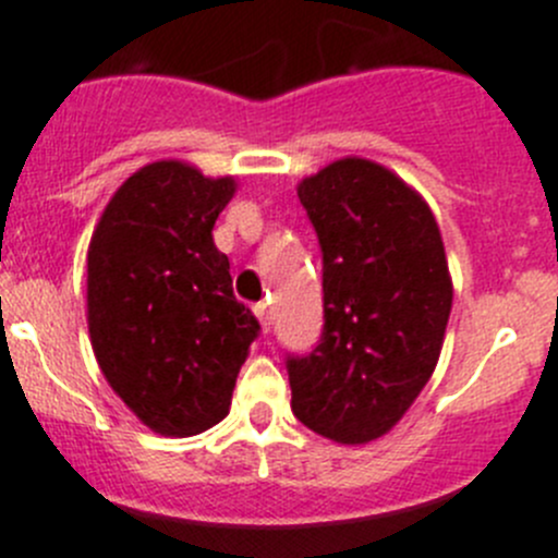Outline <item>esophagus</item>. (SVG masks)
Listing matches in <instances>:
<instances>
[{"label": "esophagus", "mask_w": 558, "mask_h": 558, "mask_svg": "<svg viewBox=\"0 0 558 558\" xmlns=\"http://www.w3.org/2000/svg\"><path fill=\"white\" fill-rule=\"evenodd\" d=\"M254 315L259 318V326H263V335L270 331V315H268V304H254Z\"/></svg>", "instance_id": "34e87169"}]
</instances>
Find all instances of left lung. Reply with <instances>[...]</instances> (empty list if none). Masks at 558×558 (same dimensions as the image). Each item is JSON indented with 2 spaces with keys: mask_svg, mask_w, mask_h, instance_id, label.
Here are the masks:
<instances>
[{
  "mask_svg": "<svg viewBox=\"0 0 558 558\" xmlns=\"http://www.w3.org/2000/svg\"><path fill=\"white\" fill-rule=\"evenodd\" d=\"M324 252V337L290 356L295 417L340 446L385 437L437 367L451 318L446 245L396 171L342 157L299 182Z\"/></svg>",
  "mask_w": 558,
  "mask_h": 558,
  "instance_id": "8db88e82",
  "label": "left lung"
}]
</instances>
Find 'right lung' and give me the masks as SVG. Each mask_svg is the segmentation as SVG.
Masks as SVG:
<instances>
[{
  "label": "right lung",
  "mask_w": 558,
  "mask_h": 558,
  "mask_svg": "<svg viewBox=\"0 0 558 558\" xmlns=\"http://www.w3.org/2000/svg\"><path fill=\"white\" fill-rule=\"evenodd\" d=\"M234 177L185 160L137 168L112 193L88 245V335L112 392L162 437L229 415L259 324L232 293L213 227Z\"/></svg>",
  "instance_id": "right-lung-1"
}]
</instances>
